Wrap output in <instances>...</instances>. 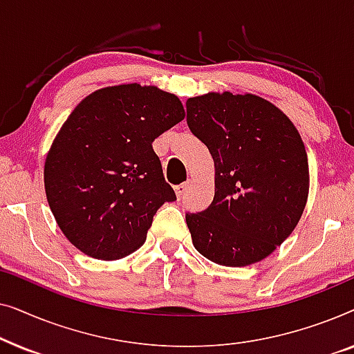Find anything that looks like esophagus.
<instances>
[{"label": "esophagus", "instance_id": "1", "mask_svg": "<svg viewBox=\"0 0 354 354\" xmlns=\"http://www.w3.org/2000/svg\"><path fill=\"white\" fill-rule=\"evenodd\" d=\"M187 187H188V183H182V185H177L176 187L177 200H182L183 195H185V192H187Z\"/></svg>", "mask_w": 354, "mask_h": 354}]
</instances>
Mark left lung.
I'll return each mask as SVG.
<instances>
[{"instance_id": "obj_1", "label": "left lung", "mask_w": 354, "mask_h": 354, "mask_svg": "<svg viewBox=\"0 0 354 354\" xmlns=\"http://www.w3.org/2000/svg\"><path fill=\"white\" fill-rule=\"evenodd\" d=\"M187 124L216 169L214 200L185 216L193 246L229 268L268 258L308 201V154L297 127L270 101L230 91L188 98Z\"/></svg>"}]
</instances>
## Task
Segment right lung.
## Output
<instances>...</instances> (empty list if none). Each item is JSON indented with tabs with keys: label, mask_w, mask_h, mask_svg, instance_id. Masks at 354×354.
Wrapping results in <instances>:
<instances>
[{
	"label": "right lung",
	"mask_w": 354,
	"mask_h": 354,
	"mask_svg": "<svg viewBox=\"0 0 354 354\" xmlns=\"http://www.w3.org/2000/svg\"><path fill=\"white\" fill-rule=\"evenodd\" d=\"M183 118L180 100L153 85L106 86L75 106L43 172L48 205L75 248L113 261L145 243L153 216L176 200L153 142Z\"/></svg>",
	"instance_id": "1"
}]
</instances>
